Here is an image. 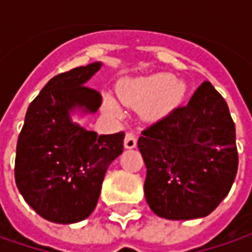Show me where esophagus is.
<instances>
[{
	"instance_id": "1",
	"label": "esophagus",
	"mask_w": 252,
	"mask_h": 252,
	"mask_svg": "<svg viewBox=\"0 0 252 252\" xmlns=\"http://www.w3.org/2000/svg\"><path fill=\"white\" fill-rule=\"evenodd\" d=\"M137 144V137L133 131H129L126 133L125 136V149H134Z\"/></svg>"
}]
</instances>
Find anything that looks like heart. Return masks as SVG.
<instances>
[{"mask_svg":"<svg viewBox=\"0 0 252 252\" xmlns=\"http://www.w3.org/2000/svg\"><path fill=\"white\" fill-rule=\"evenodd\" d=\"M187 95L185 84L179 83L171 74H157L147 78L126 81L119 87V98L127 105L149 108L151 119H161L175 111ZM105 111L112 116H121L119 103L111 95L103 96Z\"/></svg>","mask_w":252,"mask_h":252,"instance_id":"obj_1","label":"heart"}]
</instances>
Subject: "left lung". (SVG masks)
<instances>
[{"label":"left lung","instance_id":"8db88e82","mask_svg":"<svg viewBox=\"0 0 252 252\" xmlns=\"http://www.w3.org/2000/svg\"><path fill=\"white\" fill-rule=\"evenodd\" d=\"M137 146L147 168L146 200L160 218L208 216L227 196L237 174L236 126L209 81L188 105L141 131Z\"/></svg>","mask_w":252,"mask_h":252}]
</instances>
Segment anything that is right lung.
<instances>
[{"mask_svg": "<svg viewBox=\"0 0 252 252\" xmlns=\"http://www.w3.org/2000/svg\"><path fill=\"white\" fill-rule=\"evenodd\" d=\"M101 62L53 77L31 102L16 144L15 181L26 203L49 221L71 224L96 206L108 167L123 151L125 133L102 134L71 121L95 113L101 94L85 83Z\"/></svg>", "mask_w": 252, "mask_h": 252, "instance_id": "add662e5", "label": "right lung"}]
</instances>
